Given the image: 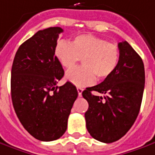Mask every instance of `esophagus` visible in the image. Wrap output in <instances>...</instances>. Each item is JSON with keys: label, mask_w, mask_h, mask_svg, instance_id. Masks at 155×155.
<instances>
[{"label": "esophagus", "mask_w": 155, "mask_h": 155, "mask_svg": "<svg viewBox=\"0 0 155 155\" xmlns=\"http://www.w3.org/2000/svg\"><path fill=\"white\" fill-rule=\"evenodd\" d=\"M77 91H78V95H79V97H81L83 89H82V88H81V87H77Z\"/></svg>", "instance_id": "34e87169"}]
</instances>
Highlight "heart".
<instances>
[{
	"label": "heart",
	"instance_id": "b5f03b06",
	"mask_svg": "<svg viewBox=\"0 0 155 155\" xmlns=\"http://www.w3.org/2000/svg\"><path fill=\"white\" fill-rule=\"evenodd\" d=\"M54 54L65 69H72L81 59L83 65L71 69L66 79L79 87L89 86L96 81L109 77L119 65L120 50L114 43L91 35H80L68 42L58 41Z\"/></svg>",
	"mask_w": 155,
	"mask_h": 155
}]
</instances>
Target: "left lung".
I'll return each instance as SVG.
<instances>
[{"label":"left lung","instance_id":"1","mask_svg":"<svg viewBox=\"0 0 155 155\" xmlns=\"http://www.w3.org/2000/svg\"><path fill=\"white\" fill-rule=\"evenodd\" d=\"M120 59L116 69L98 85L86 88L82 96L89 107L85 113L86 128L94 139L105 143L120 139L139 113L143 95V62L127 41L120 42ZM91 91L104 94L93 95Z\"/></svg>","mask_w":155,"mask_h":155}]
</instances>
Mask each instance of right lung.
Returning a JSON list of instances; mask_svg holds the SVG:
<instances>
[{
  "mask_svg": "<svg viewBox=\"0 0 155 155\" xmlns=\"http://www.w3.org/2000/svg\"><path fill=\"white\" fill-rule=\"evenodd\" d=\"M63 31L60 27L39 30L20 46L12 67L11 95L16 114L30 135L44 142L64 135L78 97L76 87L69 81L56 86L64 74L54 54Z\"/></svg>",
  "mask_w": 155,
  "mask_h": 155,
  "instance_id": "obj_1",
  "label": "right lung"
}]
</instances>
